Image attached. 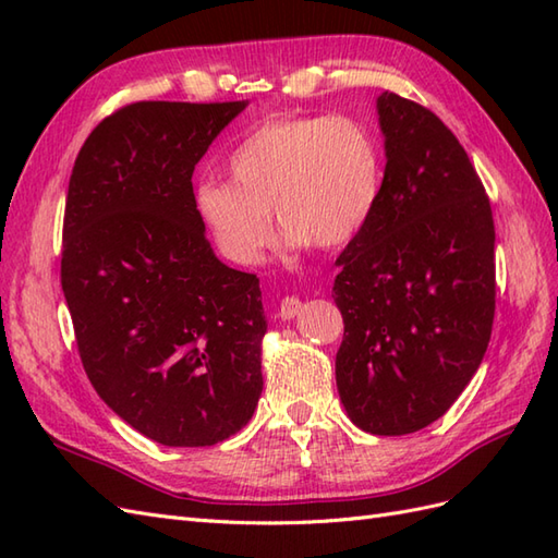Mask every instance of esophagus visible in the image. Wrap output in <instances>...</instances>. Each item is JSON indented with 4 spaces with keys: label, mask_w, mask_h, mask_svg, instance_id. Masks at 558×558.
<instances>
[{
    "label": "esophagus",
    "mask_w": 558,
    "mask_h": 558,
    "mask_svg": "<svg viewBox=\"0 0 558 558\" xmlns=\"http://www.w3.org/2000/svg\"><path fill=\"white\" fill-rule=\"evenodd\" d=\"M302 300H298V298H286L280 302V306H278V316L282 318V322H290V318H294L298 316L300 312H302Z\"/></svg>",
    "instance_id": "1"
}]
</instances>
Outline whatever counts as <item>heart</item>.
<instances>
[{
	"label": "heart",
	"instance_id": "heart-1",
	"mask_svg": "<svg viewBox=\"0 0 558 558\" xmlns=\"http://www.w3.org/2000/svg\"><path fill=\"white\" fill-rule=\"evenodd\" d=\"M225 172L230 182L196 184V216L225 258L256 266L272 236L270 208L290 246L357 240L384 192V148L354 117H280L252 129Z\"/></svg>",
	"mask_w": 558,
	"mask_h": 558
}]
</instances>
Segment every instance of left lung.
Wrapping results in <instances>:
<instances>
[{"label": "left lung", "mask_w": 558, "mask_h": 558, "mask_svg": "<svg viewBox=\"0 0 558 558\" xmlns=\"http://www.w3.org/2000/svg\"><path fill=\"white\" fill-rule=\"evenodd\" d=\"M386 170L376 213L336 264L345 324L336 384L348 417L402 436L444 417L494 324V218L453 132L422 105L376 100Z\"/></svg>", "instance_id": "8db88e82"}]
</instances>
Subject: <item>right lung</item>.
Here are the masks:
<instances>
[{"mask_svg": "<svg viewBox=\"0 0 558 558\" xmlns=\"http://www.w3.org/2000/svg\"><path fill=\"white\" fill-rule=\"evenodd\" d=\"M246 105H126L71 170L62 290L83 369L112 412L162 446L225 441L264 390L258 278L213 254L192 186Z\"/></svg>", "mask_w": 558, "mask_h": 558, "instance_id": "add662e5", "label": "right lung"}]
</instances>
